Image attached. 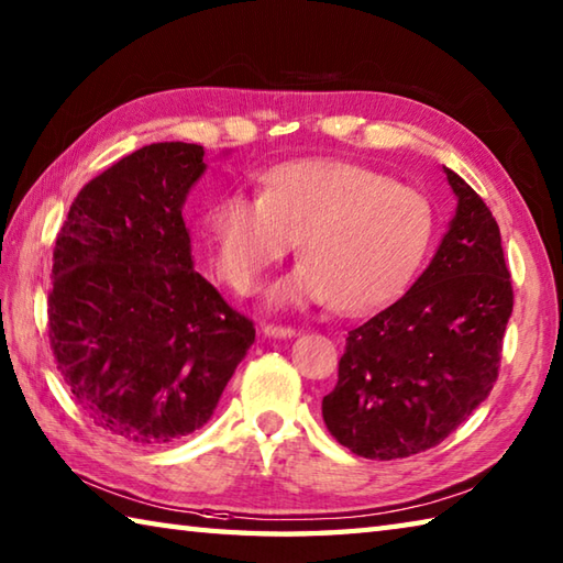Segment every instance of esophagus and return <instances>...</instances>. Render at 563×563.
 <instances>
[{"label": "esophagus", "mask_w": 563, "mask_h": 563, "mask_svg": "<svg viewBox=\"0 0 563 563\" xmlns=\"http://www.w3.org/2000/svg\"><path fill=\"white\" fill-rule=\"evenodd\" d=\"M262 333L269 335V338H294L296 335V328L291 325H274V323H267L262 325Z\"/></svg>", "instance_id": "obj_1"}]
</instances>
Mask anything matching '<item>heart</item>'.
<instances>
[{
    "instance_id": "b5f03b06",
    "label": "heart",
    "mask_w": 563,
    "mask_h": 563,
    "mask_svg": "<svg viewBox=\"0 0 563 563\" xmlns=\"http://www.w3.org/2000/svg\"><path fill=\"white\" fill-rule=\"evenodd\" d=\"M216 269L250 294L272 264L296 247L303 260L274 284L269 301H333L365 311L391 299L429 250L431 200L419 188L341 158H306L264 178L262 194L230 190L210 210Z\"/></svg>"
}]
</instances>
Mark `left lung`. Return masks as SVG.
Here are the masks:
<instances>
[{
	"instance_id": "obj_1",
	"label": "left lung",
	"mask_w": 563,
	"mask_h": 563,
	"mask_svg": "<svg viewBox=\"0 0 563 563\" xmlns=\"http://www.w3.org/2000/svg\"><path fill=\"white\" fill-rule=\"evenodd\" d=\"M459 206L405 296L347 333L323 397L331 437L363 459L433 449L487 399L500 369L512 282L483 198L443 166Z\"/></svg>"
}]
</instances>
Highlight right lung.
I'll return each instance as SVG.
<instances>
[{"label":"right lung","instance_id":"right-lung-1","mask_svg":"<svg viewBox=\"0 0 563 563\" xmlns=\"http://www.w3.org/2000/svg\"><path fill=\"white\" fill-rule=\"evenodd\" d=\"M203 146L158 142L85 184L53 250L48 338L92 423L162 446L213 417L254 323L194 269L181 208Z\"/></svg>","mask_w":563,"mask_h":563}]
</instances>
